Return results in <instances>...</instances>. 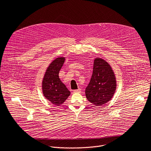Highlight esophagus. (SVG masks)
<instances>
[{"mask_svg":"<svg viewBox=\"0 0 151 151\" xmlns=\"http://www.w3.org/2000/svg\"><path fill=\"white\" fill-rule=\"evenodd\" d=\"M81 88H78V90H73V93H81Z\"/></svg>","mask_w":151,"mask_h":151,"instance_id":"34e87169","label":"esophagus"}]
</instances>
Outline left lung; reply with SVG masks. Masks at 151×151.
Returning <instances> with one entry per match:
<instances>
[{
	"mask_svg": "<svg viewBox=\"0 0 151 151\" xmlns=\"http://www.w3.org/2000/svg\"><path fill=\"white\" fill-rule=\"evenodd\" d=\"M116 79L110 64L101 58L94 60L93 75L85 90L87 100L96 106L109 101L116 89Z\"/></svg>",
	"mask_w": 151,
	"mask_h": 151,
	"instance_id": "obj_1",
	"label": "left lung"
}]
</instances>
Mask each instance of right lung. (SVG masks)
Listing matches in <instances>:
<instances>
[{"mask_svg":"<svg viewBox=\"0 0 151 151\" xmlns=\"http://www.w3.org/2000/svg\"><path fill=\"white\" fill-rule=\"evenodd\" d=\"M65 61L60 57L54 60L46 70L42 82V90L45 98L51 103L60 106L70 94V92L60 80L58 74Z\"/></svg>","mask_w":151,"mask_h":151,"instance_id":"1","label":"right lung"}]
</instances>
